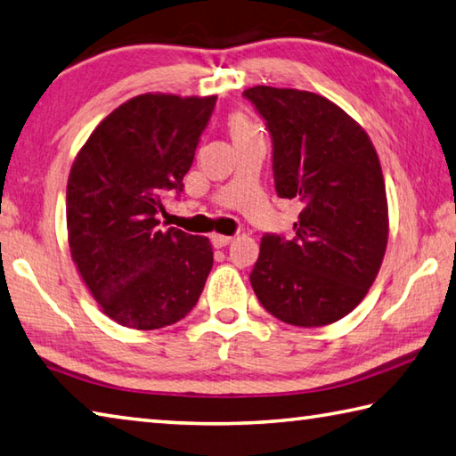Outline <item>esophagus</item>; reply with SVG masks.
<instances>
[{
	"instance_id": "obj_1",
	"label": "esophagus",
	"mask_w": 456,
	"mask_h": 456,
	"mask_svg": "<svg viewBox=\"0 0 456 456\" xmlns=\"http://www.w3.org/2000/svg\"><path fill=\"white\" fill-rule=\"evenodd\" d=\"M231 241H233V237H227V235H211V243L213 247H217V249H223V247H227Z\"/></svg>"
}]
</instances>
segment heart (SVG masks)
<instances>
[{"label":"heart","mask_w":456,"mask_h":456,"mask_svg":"<svg viewBox=\"0 0 456 456\" xmlns=\"http://www.w3.org/2000/svg\"><path fill=\"white\" fill-rule=\"evenodd\" d=\"M229 127H231V135H233V139L237 137H243V135H251V134H256L255 127L251 126L249 121H247L243 115H233V118L229 119Z\"/></svg>","instance_id":"heart-1"}]
</instances>
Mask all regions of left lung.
I'll return each mask as SVG.
<instances>
[{
	"instance_id": "1",
	"label": "left lung",
	"mask_w": 456,
	"mask_h": 456,
	"mask_svg": "<svg viewBox=\"0 0 456 456\" xmlns=\"http://www.w3.org/2000/svg\"><path fill=\"white\" fill-rule=\"evenodd\" d=\"M243 97L269 129L277 195L303 203L293 239L263 235L251 287L279 321L330 325L362 301L385 256L388 209L377 151L322 95L256 86Z\"/></svg>"
}]
</instances>
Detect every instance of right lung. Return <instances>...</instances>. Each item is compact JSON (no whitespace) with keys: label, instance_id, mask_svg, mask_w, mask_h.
<instances>
[{"label":"right lung","instance_id":"obj_1","mask_svg":"<svg viewBox=\"0 0 456 456\" xmlns=\"http://www.w3.org/2000/svg\"><path fill=\"white\" fill-rule=\"evenodd\" d=\"M217 97L145 94L99 123L71 165L68 237L73 263L107 317L151 330L200 301L213 251L207 237L159 229ZM177 200V197H175Z\"/></svg>","mask_w":456,"mask_h":456}]
</instances>
